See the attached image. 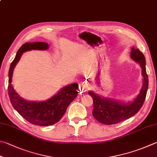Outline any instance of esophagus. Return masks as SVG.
<instances>
[{
	"label": "esophagus",
	"instance_id": "1",
	"mask_svg": "<svg viewBox=\"0 0 157 157\" xmlns=\"http://www.w3.org/2000/svg\"><path fill=\"white\" fill-rule=\"evenodd\" d=\"M89 88H90V85L86 82H82L79 84V90L81 92H86Z\"/></svg>",
	"mask_w": 157,
	"mask_h": 157
}]
</instances>
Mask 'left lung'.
I'll return each instance as SVG.
<instances>
[{
	"label": "left lung",
	"mask_w": 157,
	"mask_h": 157,
	"mask_svg": "<svg viewBox=\"0 0 157 157\" xmlns=\"http://www.w3.org/2000/svg\"><path fill=\"white\" fill-rule=\"evenodd\" d=\"M131 59L137 62L141 68L143 84L140 92L132 101L125 102L121 100L102 96L100 94L90 91L88 94L92 97L94 109L92 115L99 122L111 125L128 119L135 115L142 106L148 88V76L146 70V59L140 50L132 47L131 55Z\"/></svg>",
	"instance_id": "left-lung-1"
}]
</instances>
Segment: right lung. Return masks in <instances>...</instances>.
<instances>
[{
	"instance_id": "right-lung-1",
	"label": "right lung",
	"mask_w": 157,
	"mask_h": 157,
	"mask_svg": "<svg viewBox=\"0 0 157 157\" xmlns=\"http://www.w3.org/2000/svg\"><path fill=\"white\" fill-rule=\"evenodd\" d=\"M49 48L46 42H26L17 51L9 71L8 93L13 108L22 117L33 124L46 126L58 122L66 112L67 106L77 96V83L67 85L51 98L43 101H30L17 94L11 85L13 69L24 52L38 50L46 51Z\"/></svg>"
}]
</instances>
